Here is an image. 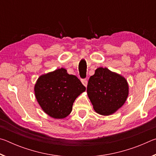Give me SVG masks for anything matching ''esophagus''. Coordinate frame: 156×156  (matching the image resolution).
Masks as SVG:
<instances>
[{
    "label": "esophagus",
    "instance_id": "34e87169",
    "mask_svg": "<svg viewBox=\"0 0 156 156\" xmlns=\"http://www.w3.org/2000/svg\"><path fill=\"white\" fill-rule=\"evenodd\" d=\"M81 82L83 84V85H84L85 87H87V79H82Z\"/></svg>",
    "mask_w": 156,
    "mask_h": 156
}]
</instances>
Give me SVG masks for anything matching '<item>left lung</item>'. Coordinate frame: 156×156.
I'll return each mask as SVG.
<instances>
[{
	"mask_svg": "<svg viewBox=\"0 0 156 156\" xmlns=\"http://www.w3.org/2000/svg\"><path fill=\"white\" fill-rule=\"evenodd\" d=\"M87 91L94 110L99 114L109 115L125 103L129 86L122 76L107 68L99 67L89 78Z\"/></svg>",
	"mask_w": 156,
	"mask_h": 156,
	"instance_id": "left-lung-1",
	"label": "left lung"
}]
</instances>
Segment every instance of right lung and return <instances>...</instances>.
<instances>
[{"instance_id":"right-lung-1","label":"right lung","mask_w":156,"mask_h":156,"mask_svg":"<svg viewBox=\"0 0 156 156\" xmlns=\"http://www.w3.org/2000/svg\"><path fill=\"white\" fill-rule=\"evenodd\" d=\"M80 80L67 70L58 69L40 76L35 84V96L42 109L54 118H64L72 112L79 95L85 91Z\"/></svg>"}]
</instances>
